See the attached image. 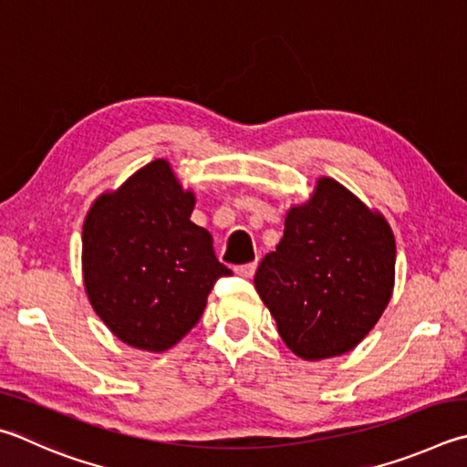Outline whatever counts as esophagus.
Wrapping results in <instances>:
<instances>
[{"mask_svg":"<svg viewBox=\"0 0 467 467\" xmlns=\"http://www.w3.org/2000/svg\"><path fill=\"white\" fill-rule=\"evenodd\" d=\"M234 271H236V274H239V275H243V277H253V274H255V271H257V261L247 263V265L234 267Z\"/></svg>","mask_w":467,"mask_h":467,"instance_id":"34e87169","label":"esophagus"}]
</instances>
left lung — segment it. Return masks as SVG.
Here are the masks:
<instances>
[{
	"instance_id": "8db88e82",
	"label": "left lung",
	"mask_w": 467,
	"mask_h": 467,
	"mask_svg": "<svg viewBox=\"0 0 467 467\" xmlns=\"http://www.w3.org/2000/svg\"><path fill=\"white\" fill-rule=\"evenodd\" d=\"M284 226L255 274L279 337L306 361L355 349L392 298V228L330 177H320L308 202L287 210Z\"/></svg>"
}]
</instances>
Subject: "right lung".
I'll return each mask as SVG.
<instances>
[{
    "label": "right lung",
    "instance_id": "1",
    "mask_svg": "<svg viewBox=\"0 0 467 467\" xmlns=\"http://www.w3.org/2000/svg\"><path fill=\"white\" fill-rule=\"evenodd\" d=\"M171 165L155 159L93 202L83 223V284L96 315L134 349L161 353L196 327L218 277L233 271Z\"/></svg>",
    "mask_w": 467,
    "mask_h": 467
}]
</instances>
